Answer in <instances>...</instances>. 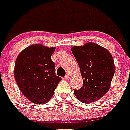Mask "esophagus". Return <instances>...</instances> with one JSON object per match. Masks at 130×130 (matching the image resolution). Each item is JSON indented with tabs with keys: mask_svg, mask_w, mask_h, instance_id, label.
Segmentation results:
<instances>
[{
	"mask_svg": "<svg viewBox=\"0 0 130 130\" xmlns=\"http://www.w3.org/2000/svg\"><path fill=\"white\" fill-rule=\"evenodd\" d=\"M65 80H69V75H66V76H65Z\"/></svg>",
	"mask_w": 130,
	"mask_h": 130,
	"instance_id": "34e87169",
	"label": "esophagus"
}]
</instances>
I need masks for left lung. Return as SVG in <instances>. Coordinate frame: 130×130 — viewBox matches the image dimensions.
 <instances>
[{
  "label": "left lung",
  "mask_w": 130,
  "mask_h": 130,
  "mask_svg": "<svg viewBox=\"0 0 130 130\" xmlns=\"http://www.w3.org/2000/svg\"><path fill=\"white\" fill-rule=\"evenodd\" d=\"M83 78V87L74 89L81 102L89 104L100 99L108 91L115 74V64L108 50L95 43L72 48Z\"/></svg>",
  "instance_id": "1"
}]
</instances>
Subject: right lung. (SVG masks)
Returning a JSON list of instances; mask_svg holds the SVG:
<instances>
[{"label": "right lung", "mask_w": 130, "mask_h": 130, "mask_svg": "<svg viewBox=\"0 0 130 130\" xmlns=\"http://www.w3.org/2000/svg\"><path fill=\"white\" fill-rule=\"evenodd\" d=\"M55 47L35 44L22 50L16 58L15 81L24 95L35 104L47 102L61 80L51 59Z\"/></svg>", "instance_id": "obj_1"}]
</instances>
